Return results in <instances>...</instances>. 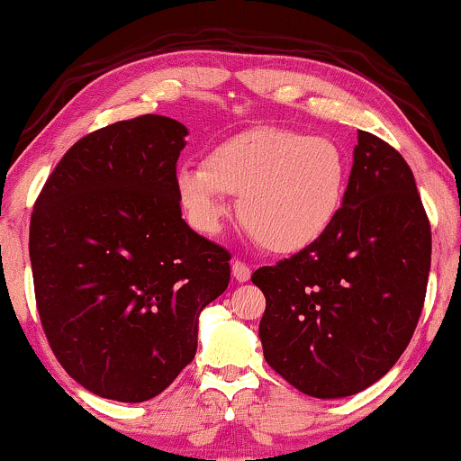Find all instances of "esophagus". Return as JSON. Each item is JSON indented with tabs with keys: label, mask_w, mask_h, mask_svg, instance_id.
<instances>
[{
	"label": "esophagus",
	"mask_w": 461,
	"mask_h": 461,
	"mask_svg": "<svg viewBox=\"0 0 461 461\" xmlns=\"http://www.w3.org/2000/svg\"><path fill=\"white\" fill-rule=\"evenodd\" d=\"M231 275H234L236 281L245 284V281L251 279V268H249L245 262H240V259H236V262L231 264Z\"/></svg>",
	"instance_id": "34e87169"
}]
</instances>
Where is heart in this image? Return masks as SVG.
Masks as SVG:
<instances>
[{
  "mask_svg": "<svg viewBox=\"0 0 461 461\" xmlns=\"http://www.w3.org/2000/svg\"><path fill=\"white\" fill-rule=\"evenodd\" d=\"M346 152L329 137L259 126L214 146L203 165H185L176 188L191 223L216 231L225 195H238V219L270 253L315 245L341 212Z\"/></svg>",
  "mask_w": 461,
  "mask_h": 461,
  "instance_id": "1",
  "label": "heart"
}]
</instances>
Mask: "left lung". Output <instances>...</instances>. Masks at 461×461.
<instances>
[{
	"instance_id": "1",
	"label": "left lung",
	"mask_w": 461,
	"mask_h": 461,
	"mask_svg": "<svg viewBox=\"0 0 461 461\" xmlns=\"http://www.w3.org/2000/svg\"><path fill=\"white\" fill-rule=\"evenodd\" d=\"M431 230L402 154L358 131L343 206L312 247L262 266L264 358L304 395L348 397L389 371L425 303Z\"/></svg>"
}]
</instances>
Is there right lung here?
I'll list each match as a JSON object with an SVG mask.
<instances>
[{
	"label": "right lung",
	"mask_w": 461,
	"mask_h": 461,
	"mask_svg": "<svg viewBox=\"0 0 461 461\" xmlns=\"http://www.w3.org/2000/svg\"><path fill=\"white\" fill-rule=\"evenodd\" d=\"M186 126L140 115L86 135L44 182L30 223L36 307L83 389L157 397L195 358L203 307L231 255L182 219L176 163Z\"/></svg>",
	"instance_id": "obj_1"
}]
</instances>
